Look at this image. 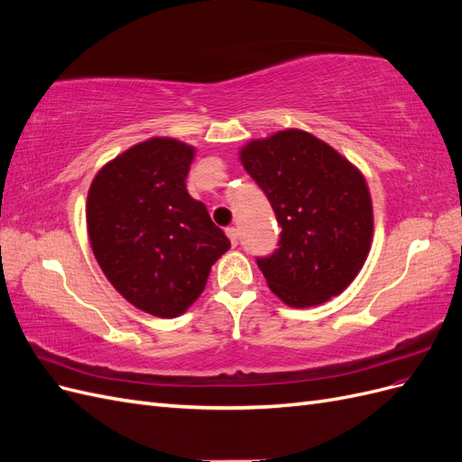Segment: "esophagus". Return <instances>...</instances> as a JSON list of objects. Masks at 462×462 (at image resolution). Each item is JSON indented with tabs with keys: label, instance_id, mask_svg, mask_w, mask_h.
Wrapping results in <instances>:
<instances>
[{
	"label": "esophagus",
	"instance_id": "34e87169",
	"mask_svg": "<svg viewBox=\"0 0 462 462\" xmlns=\"http://www.w3.org/2000/svg\"><path fill=\"white\" fill-rule=\"evenodd\" d=\"M226 233H227V236H229V241H231L233 246L239 245V231H236L235 227H227Z\"/></svg>",
	"mask_w": 462,
	"mask_h": 462
}]
</instances>
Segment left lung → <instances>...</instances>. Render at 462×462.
I'll list each match as a JSON object with an SVG mask.
<instances>
[{
	"label": "left lung",
	"mask_w": 462,
	"mask_h": 462,
	"mask_svg": "<svg viewBox=\"0 0 462 462\" xmlns=\"http://www.w3.org/2000/svg\"><path fill=\"white\" fill-rule=\"evenodd\" d=\"M241 162L282 227L273 254L256 258L270 289L297 309L337 297L370 253L374 216L365 177L299 129L248 143Z\"/></svg>",
	"instance_id": "1"
}]
</instances>
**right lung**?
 <instances>
[{
    "instance_id": "1",
    "label": "right lung",
    "mask_w": 462,
    "mask_h": 462,
    "mask_svg": "<svg viewBox=\"0 0 462 462\" xmlns=\"http://www.w3.org/2000/svg\"><path fill=\"white\" fill-rule=\"evenodd\" d=\"M194 148L150 138L106 163L87 200L94 256L138 310L177 318L200 297L231 243L187 192Z\"/></svg>"
}]
</instances>
